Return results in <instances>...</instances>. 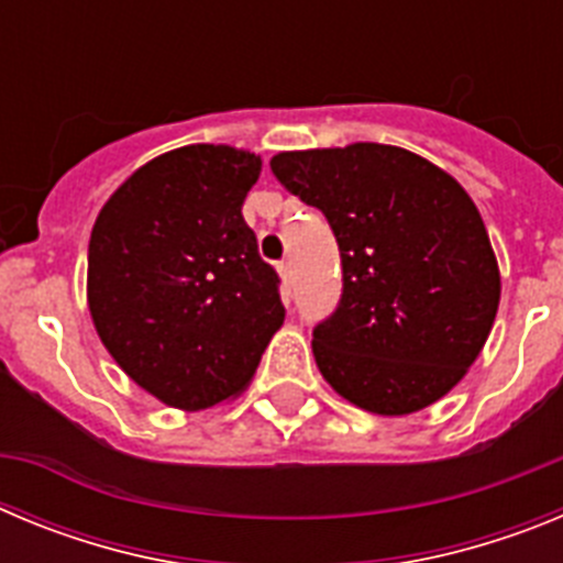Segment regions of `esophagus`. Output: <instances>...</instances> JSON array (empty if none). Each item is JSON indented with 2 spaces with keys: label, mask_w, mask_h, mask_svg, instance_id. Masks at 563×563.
Wrapping results in <instances>:
<instances>
[{
  "label": "esophagus",
  "mask_w": 563,
  "mask_h": 563,
  "mask_svg": "<svg viewBox=\"0 0 563 563\" xmlns=\"http://www.w3.org/2000/svg\"><path fill=\"white\" fill-rule=\"evenodd\" d=\"M276 271L278 276H282V290H285V296H290V262L282 258V262L276 265Z\"/></svg>",
  "instance_id": "1"
}]
</instances>
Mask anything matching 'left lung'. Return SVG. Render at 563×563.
<instances>
[{
    "instance_id": "left-lung-1",
    "label": "left lung",
    "mask_w": 563,
    "mask_h": 563,
    "mask_svg": "<svg viewBox=\"0 0 563 563\" xmlns=\"http://www.w3.org/2000/svg\"><path fill=\"white\" fill-rule=\"evenodd\" d=\"M276 180L335 233L343 292L312 330L332 389L372 415H411L449 395L479 357L501 278L465 188L383 143L282 152Z\"/></svg>"
}]
</instances>
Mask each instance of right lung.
<instances>
[{
	"label": "right lung",
	"instance_id": "1",
	"mask_svg": "<svg viewBox=\"0 0 563 563\" xmlns=\"http://www.w3.org/2000/svg\"><path fill=\"white\" fill-rule=\"evenodd\" d=\"M262 157L194 143L141 166L89 236V316L114 363L172 409L200 411L251 383L285 324L278 276L242 202Z\"/></svg>",
	"mask_w": 563,
	"mask_h": 563
}]
</instances>
